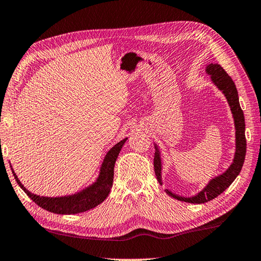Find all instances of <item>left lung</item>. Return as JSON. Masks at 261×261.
I'll use <instances>...</instances> for the list:
<instances>
[{
  "mask_svg": "<svg viewBox=\"0 0 261 261\" xmlns=\"http://www.w3.org/2000/svg\"><path fill=\"white\" fill-rule=\"evenodd\" d=\"M205 72L210 75L211 81L214 84L218 87V90L223 92L226 100L228 102V106L232 111V115L234 118V125H235V154L233 162L228 167V169L223 173L222 175L216 176L215 178L211 179L209 183L205 185V188L200 191L198 194L191 196V198H184V196H179L169 190H166L167 193L173 198L185 201L189 203H204L208 201L217 198L219 194L228 188V186L233 183L234 179L237 178L240 174L242 166L244 164L245 159V152H247V140H245V122H244V115L243 111L240 107L239 102V94L237 86H235L232 78L228 76L223 67L218 65V63H210L205 67ZM155 153H154V173L156 176L159 183L162 185L161 179V156L159 147L154 144Z\"/></svg>",
  "mask_w": 261,
  "mask_h": 261,
  "instance_id": "obj_1",
  "label": "left lung"
}]
</instances>
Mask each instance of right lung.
I'll list each match as a JSON object with an SVG mask.
<instances>
[{"label": "right lung", "mask_w": 261, "mask_h": 261, "mask_svg": "<svg viewBox=\"0 0 261 261\" xmlns=\"http://www.w3.org/2000/svg\"><path fill=\"white\" fill-rule=\"evenodd\" d=\"M127 137L124 140L112 146L108 151L105 156V160L102 162L100 174L97 179L92 185L87 186L78 193L67 195V196H58V198H47V196H39L33 194L21 184V181L18 179L17 175L13 173L14 179L17 180L18 185L24 191L29 198L35 202L39 207L45 209L50 213L59 214V215H75L80 213H84L90 209L95 208L96 205L102 203L109 195L110 190L114 183V169L115 164L118 158V154L121 150L122 145L125 144Z\"/></svg>", "instance_id": "1"}]
</instances>
